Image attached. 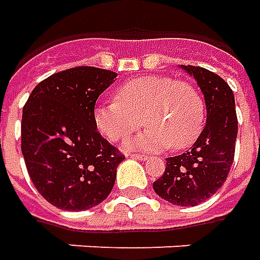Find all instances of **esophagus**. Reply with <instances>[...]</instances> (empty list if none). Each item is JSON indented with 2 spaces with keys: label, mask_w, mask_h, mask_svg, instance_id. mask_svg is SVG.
<instances>
[{
  "label": "esophagus",
  "mask_w": 260,
  "mask_h": 260,
  "mask_svg": "<svg viewBox=\"0 0 260 260\" xmlns=\"http://www.w3.org/2000/svg\"><path fill=\"white\" fill-rule=\"evenodd\" d=\"M132 157L137 158V160H142V161L149 160V156H146V154H132Z\"/></svg>",
  "instance_id": "34e87169"
}]
</instances>
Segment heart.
Here are the masks:
<instances>
[{
    "instance_id": "heart-1",
    "label": "heart",
    "mask_w": 260,
    "mask_h": 260,
    "mask_svg": "<svg viewBox=\"0 0 260 260\" xmlns=\"http://www.w3.org/2000/svg\"><path fill=\"white\" fill-rule=\"evenodd\" d=\"M114 100L93 110L94 124L104 137L121 140L143 126V118L150 126L127 142L128 149H184L196 142L205 126V102L198 88L167 76L132 78L118 85Z\"/></svg>"
}]
</instances>
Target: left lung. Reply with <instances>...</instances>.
Here are the masks:
<instances>
[{"instance_id": "left-lung-1", "label": "left lung", "mask_w": 260, "mask_h": 260, "mask_svg": "<svg viewBox=\"0 0 260 260\" xmlns=\"http://www.w3.org/2000/svg\"><path fill=\"white\" fill-rule=\"evenodd\" d=\"M196 80L206 103L203 132L183 154L169 157L153 189L161 199L177 206H196L222 187L231 172L238 137L235 95L217 74L194 66H180Z\"/></svg>"}]
</instances>
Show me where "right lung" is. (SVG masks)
Returning <instances> with one entry per match:
<instances>
[{"label": "right lung", "mask_w": 260, "mask_h": 260, "mask_svg": "<svg viewBox=\"0 0 260 260\" xmlns=\"http://www.w3.org/2000/svg\"><path fill=\"white\" fill-rule=\"evenodd\" d=\"M114 71L74 67L43 80L22 109L21 151L38 193L62 210H87L107 199L124 160L94 124L99 95Z\"/></svg>", "instance_id": "right-lung-1"}]
</instances>
